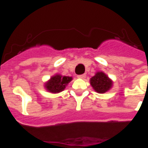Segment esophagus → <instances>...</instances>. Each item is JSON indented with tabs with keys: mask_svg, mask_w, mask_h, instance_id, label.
Listing matches in <instances>:
<instances>
[{
	"mask_svg": "<svg viewBox=\"0 0 148 148\" xmlns=\"http://www.w3.org/2000/svg\"><path fill=\"white\" fill-rule=\"evenodd\" d=\"M78 78H79V79H85L86 77V75L85 74H83V75H79V76H77Z\"/></svg>",
	"mask_w": 148,
	"mask_h": 148,
	"instance_id": "1",
	"label": "esophagus"
}]
</instances>
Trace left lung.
Masks as SVG:
<instances>
[{"label": "left lung", "instance_id": "left-lung-1", "mask_svg": "<svg viewBox=\"0 0 148 148\" xmlns=\"http://www.w3.org/2000/svg\"><path fill=\"white\" fill-rule=\"evenodd\" d=\"M90 84L96 92L103 94L112 88L113 81L103 72H96L90 79Z\"/></svg>", "mask_w": 148, "mask_h": 148}]
</instances>
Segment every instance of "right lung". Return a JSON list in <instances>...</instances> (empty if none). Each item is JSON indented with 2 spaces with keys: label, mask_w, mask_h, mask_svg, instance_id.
<instances>
[{
  "label": "right lung",
  "mask_w": 148,
  "mask_h": 148,
  "mask_svg": "<svg viewBox=\"0 0 148 148\" xmlns=\"http://www.w3.org/2000/svg\"><path fill=\"white\" fill-rule=\"evenodd\" d=\"M72 80V76H62L60 74H56L45 83V88L51 93L61 92L65 89L66 86Z\"/></svg>",
  "instance_id": "1"
}]
</instances>
